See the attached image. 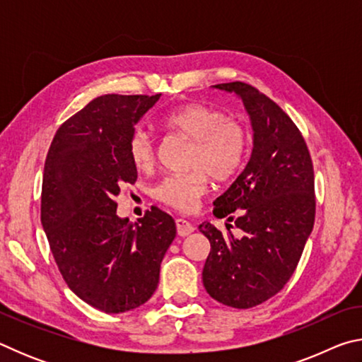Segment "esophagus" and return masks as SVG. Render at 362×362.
I'll return each instance as SVG.
<instances>
[{
    "label": "esophagus",
    "instance_id": "obj_1",
    "mask_svg": "<svg viewBox=\"0 0 362 362\" xmlns=\"http://www.w3.org/2000/svg\"><path fill=\"white\" fill-rule=\"evenodd\" d=\"M175 226H177V233H179V236H188L189 233L194 231V226L185 218H175Z\"/></svg>",
    "mask_w": 362,
    "mask_h": 362
}]
</instances>
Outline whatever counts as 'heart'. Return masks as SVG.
Masks as SVG:
<instances>
[{"instance_id":"b5f03b06","label":"heart","mask_w":362,"mask_h":362,"mask_svg":"<svg viewBox=\"0 0 362 362\" xmlns=\"http://www.w3.org/2000/svg\"><path fill=\"white\" fill-rule=\"evenodd\" d=\"M163 127L192 140L188 168L189 173L168 175L155 188L159 203L182 212L196 209L209 185V175L216 180H228L240 173L246 163L250 136L240 119L225 116L217 108L203 103L170 110L161 118ZM127 153L134 168L146 170L155 163L153 137L142 127L134 129Z\"/></svg>"}]
</instances>
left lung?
Here are the masks:
<instances>
[{
  "mask_svg": "<svg viewBox=\"0 0 362 362\" xmlns=\"http://www.w3.org/2000/svg\"><path fill=\"white\" fill-rule=\"evenodd\" d=\"M214 88L241 97L254 148L247 166L214 201V216L226 217L243 236L199 225L211 243L203 284L217 302L246 310L276 296L296 272L315 225L313 161L302 132L269 97L241 81Z\"/></svg>",
  "mask_w": 362,
  "mask_h": 362,
  "instance_id": "8db88e82",
  "label": "left lung"
}]
</instances>
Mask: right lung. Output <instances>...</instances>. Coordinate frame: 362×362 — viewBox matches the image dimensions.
<instances>
[{"label":"right lung","mask_w":362,"mask_h":362,"mask_svg":"<svg viewBox=\"0 0 362 362\" xmlns=\"http://www.w3.org/2000/svg\"><path fill=\"white\" fill-rule=\"evenodd\" d=\"M159 97H97L59 127L46 156L41 223L49 247L70 289L103 313H124L153 296L175 238L174 218L155 206L137 223L116 216L115 196L137 180L127 153L134 124Z\"/></svg>","instance_id":"obj_1"}]
</instances>
